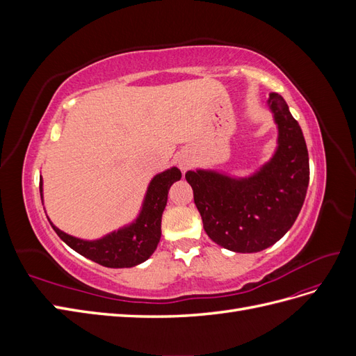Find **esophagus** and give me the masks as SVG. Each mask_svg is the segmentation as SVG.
<instances>
[{
  "mask_svg": "<svg viewBox=\"0 0 356 356\" xmlns=\"http://www.w3.org/2000/svg\"><path fill=\"white\" fill-rule=\"evenodd\" d=\"M178 165H179L181 170H187V169L193 165V160H191L190 156L182 154V156H179V159H178Z\"/></svg>",
  "mask_w": 356,
  "mask_h": 356,
  "instance_id": "1",
  "label": "esophagus"
}]
</instances>
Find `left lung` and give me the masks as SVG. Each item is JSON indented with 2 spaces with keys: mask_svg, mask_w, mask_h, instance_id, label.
<instances>
[{
  "mask_svg": "<svg viewBox=\"0 0 356 356\" xmlns=\"http://www.w3.org/2000/svg\"><path fill=\"white\" fill-rule=\"evenodd\" d=\"M268 106L277 124V149L252 177L236 179L213 170H188L203 229L233 252H258L293 227L309 186V153L303 132L279 93Z\"/></svg>",
  "mask_w": 356,
  "mask_h": 356,
  "instance_id": "obj_1",
  "label": "left lung"
}]
</instances>
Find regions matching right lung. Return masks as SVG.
Returning <instances> with one entry per match:
<instances>
[{
	"instance_id": "add662e5",
	"label": "right lung",
	"mask_w": 356,
	"mask_h": 356,
	"mask_svg": "<svg viewBox=\"0 0 356 356\" xmlns=\"http://www.w3.org/2000/svg\"><path fill=\"white\" fill-rule=\"evenodd\" d=\"M181 179V170L170 168L156 175L149 182L143 211L135 222L124 229L106 234L98 241H81L63 233L51 222L59 238L83 257L105 267H134L152 255L161 236V213L168 202V191L175 181ZM42 199V187L40 182Z\"/></svg>"
}]
</instances>
